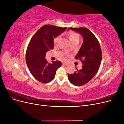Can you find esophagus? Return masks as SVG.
<instances>
[{"instance_id":"34e87169","label":"esophagus","mask_w":124,"mask_h":124,"mask_svg":"<svg viewBox=\"0 0 124 124\" xmlns=\"http://www.w3.org/2000/svg\"><path fill=\"white\" fill-rule=\"evenodd\" d=\"M68 65V63H66V62H63V63H62V65H63V66H67Z\"/></svg>"}]
</instances>
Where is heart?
Masks as SVG:
<instances>
[{
    "label": "heart",
    "mask_w": 124,
    "mask_h": 124,
    "mask_svg": "<svg viewBox=\"0 0 124 124\" xmlns=\"http://www.w3.org/2000/svg\"><path fill=\"white\" fill-rule=\"evenodd\" d=\"M68 36H69V40L71 42H73L74 41L76 40H79V35H78V33L73 32V31H70L68 33ZM59 39V37H56V38H55L54 40V43L55 44H56L58 42V40Z\"/></svg>",
    "instance_id": "1"
}]
</instances>
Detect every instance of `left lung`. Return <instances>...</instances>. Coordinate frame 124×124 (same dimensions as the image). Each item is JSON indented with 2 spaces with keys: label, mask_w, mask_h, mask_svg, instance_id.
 <instances>
[{
  "label": "left lung",
  "mask_w": 124,
  "mask_h": 124,
  "mask_svg": "<svg viewBox=\"0 0 124 124\" xmlns=\"http://www.w3.org/2000/svg\"><path fill=\"white\" fill-rule=\"evenodd\" d=\"M68 29L80 33L83 39V43L75 57L81 61L83 65L81 70L76 68L73 74L68 75L71 84L82 86L91 81L98 72L102 59L101 47L98 40L88 29L70 27Z\"/></svg>",
  "instance_id": "obj_1"
}]
</instances>
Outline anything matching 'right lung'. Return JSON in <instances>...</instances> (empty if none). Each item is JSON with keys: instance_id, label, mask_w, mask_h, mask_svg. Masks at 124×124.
Here are the masks:
<instances>
[{"instance_id": "1", "label": "right lung", "mask_w": 124, "mask_h": 124, "mask_svg": "<svg viewBox=\"0 0 124 124\" xmlns=\"http://www.w3.org/2000/svg\"><path fill=\"white\" fill-rule=\"evenodd\" d=\"M67 29L52 25L41 27L33 36L26 53V62L31 74L36 80L46 83L54 79L56 70L62 66L61 62L48 63L46 52L54 48V39Z\"/></svg>"}]
</instances>
